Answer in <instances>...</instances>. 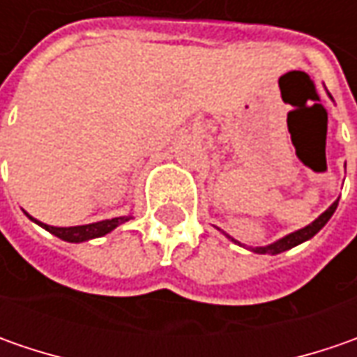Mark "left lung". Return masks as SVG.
I'll use <instances>...</instances> for the list:
<instances>
[{"instance_id": "left-lung-1", "label": "left lung", "mask_w": 357, "mask_h": 357, "mask_svg": "<svg viewBox=\"0 0 357 357\" xmlns=\"http://www.w3.org/2000/svg\"><path fill=\"white\" fill-rule=\"evenodd\" d=\"M337 200L332 204V206H330V208H328V211H326V213L320 214L312 225H308V227L300 228V230H296V232H292V234H286L284 238L276 240V242H272V244H268V246H256V248H250V250L256 254H280L284 252V250H290V248H294V246H298V244H302V242H306V240L312 238L314 234H318V232L326 227V222L332 218V214L336 213ZM228 238L232 240V242H236L232 236H228Z\"/></svg>"}]
</instances>
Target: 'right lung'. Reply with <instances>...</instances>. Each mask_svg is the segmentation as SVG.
<instances>
[{
  "mask_svg": "<svg viewBox=\"0 0 357 357\" xmlns=\"http://www.w3.org/2000/svg\"><path fill=\"white\" fill-rule=\"evenodd\" d=\"M29 216V214H27ZM31 218V216H29ZM33 222H37L39 227H43L47 232L55 234L57 238L65 240V242H85L91 238H99L109 234L111 230H115L119 225L130 220V216H117V218H109V220H101V222H93V225H83V227H49L43 225L39 220L31 218Z\"/></svg>",
  "mask_w": 357,
  "mask_h": 357,
  "instance_id": "1",
  "label": "right lung"
}]
</instances>
